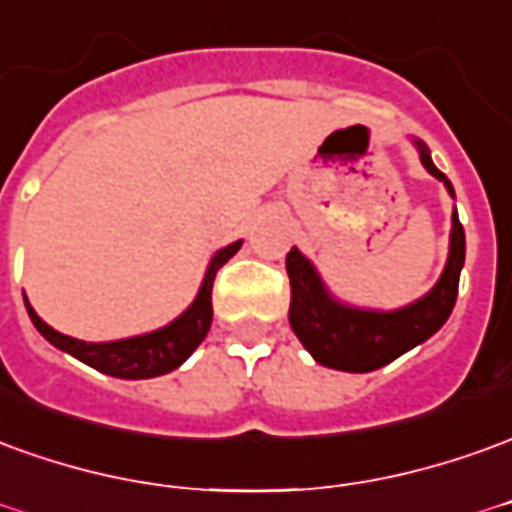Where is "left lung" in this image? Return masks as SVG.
Returning <instances> with one entry per match:
<instances>
[{"label":"left lung","instance_id":"8db88e82","mask_svg":"<svg viewBox=\"0 0 512 512\" xmlns=\"http://www.w3.org/2000/svg\"><path fill=\"white\" fill-rule=\"evenodd\" d=\"M421 149V163L432 177L452 191V182L435 169L427 146L416 141ZM466 260V232L463 224L452 216V244H449V260L443 268L441 280L424 299L416 305L393 310V313H368V310H352L338 302H332L330 293L318 280L313 266L307 263L299 249H291L285 257V271L291 280V321L296 338L305 343V349L316 357L321 366L338 368V371H374V368L391 363L407 349H413L421 341L441 330L446 318L452 313L457 299V282L460 268Z\"/></svg>","mask_w":512,"mask_h":512}]
</instances>
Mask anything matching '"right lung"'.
<instances>
[{
	"mask_svg": "<svg viewBox=\"0 0 512 512\" xmlns=\"http://www.w3.org/2000/svg\"><path fill=\"white\" fill-rule=\"evenodd\" d=\"M241 249V241H235L227 249H221L219 255L210 260L205 282L199 288V296L194 305L188 307L177 321H171L163 330L149 332V335H138V338H127V341L113 343H85L77 338H69L63 332L52 330L46 321L38 318L27 302V313H30L35 330L44 335L46 341L55 343L57 349L69 352L82 363H88L102 374L110 377H121V380H146V377H160L169 374L180 366L182 360L194 352L199 343L205 341L210 321H213V280L219 274V268L230 260L235 252Z\"/></svg>",
	"mask_w": 512,
	"mask_h": 512,
	"instance_id": "right-lung-1",
	"label": "right lung"
}]
</instances>
